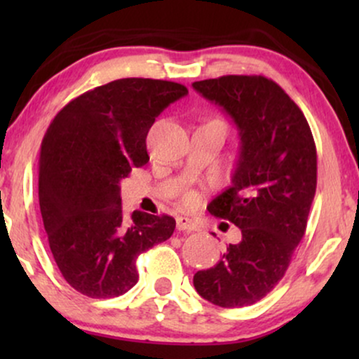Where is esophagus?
<instances>
[{"label": "esophagus", "mask_w": 359, "mask_h": 359, "mask_svg": "<svg viewBox=\"0 0 359 359\" xmlns=\"http://www.w3.org/2000/svg\"><path fill=\"white\" fill-rule=\"evenodd\" d=\"M176 229L183 230V232H194V230H199V225L193 219L181 215V217L176 219Z\"/></svg>", "instance_id": "34e87169"}]
</instances>
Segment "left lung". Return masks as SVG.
Wrapping results in <instances>:
<instances>
[{"instance_id":"8db88e82","label":"left lung","mask_w":359,"mask_h":359,"mask_svg":"<svg viewBox=\"0 0 359 359\" xmlns=\"http://www.w3.org/2000/svg\"><path fill=\"white\" fill-rule=\"evenodd\" d=\"M193 88L237 126L232 184L208 210L242 232L193 283L201 297L219 307L252 306L281 281L306 233L317 188L316 142L302 111L273 80L227 75L194 81Z\"/></svg>"}]
</instances>
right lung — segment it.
Here are the masks:
<instances>
[{
	"label": "right lung",
	"instance_id": "right-lung-1",
	"mask_svg": "<svg viewBox=\"0 0 359 359\" xmlns=\"http://www.w3.org/2000/svg\"><path fill=\"white\" fill-rule=\"evenodd\" d=\"M188 95L180 83L122 78L83 93L48 126L39 158V204L62 276L78 292L117 297L139 281L135 259L168 240L170 215L124 217L121 180L149 161L155 117Z\"/></svg>",
	"mask_w": 359,
	"mask_h": 359
}]
</instances>
